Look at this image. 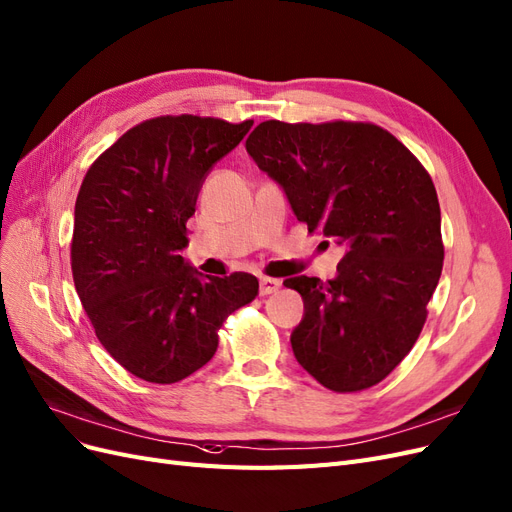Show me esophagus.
I'll return each instance as SVG.
<instances>
[{"label":"esophagus","mask_w":512,"mask_h":512,"mask_svg":"<svg viewBox=\"0 0 512 512\" xmlns=\"http://www.w3.org/2000/svg\"><path fill=\"white\" fill-rule=\"evenodd\" d=\"M281 288V281L279 279H273V277H260V294L267 296V294H273Z\"/></svg>","instance_id":"34e87169"}]
</instances>
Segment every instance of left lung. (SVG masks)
<instances>
[{"label":"left lung","mask_w":512,"mask_h":512,"mask_svg":"<svg viewBox=\"0 0 512 512\" xmlns=\"http://www.w3.org/2000/svg\"><path fill=\"white\" fill-rule=\"evenodd\" d=\"M245 150L309 233L347 250L334 279L284 281L305 303L290 337L298 364L332 392L377 385L413 349L443 271L430 173L370 122L267 120Z\"/></svg>","instance_id":"8db88e82"}]
</instances>
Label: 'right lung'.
<instances>
[{
    "label": "right lung",
    "mask_w": 512,
    "mask_h": 512,
    "mask_svg": "<svg viewBox=\"0 0 512 512\" xmlns=\"http://www.w3.org/2000/svg\"><path fill=\"white\" fill-rule=\"evenodd\" d=\"M252 125L150 118L84 175L72 237L76 292L99 343L139 379L175 383L205 366L226 317L258 294L250 273L203 277L182 258L207 173Z\"/></svg>",
    "instance_id": "1"
}]
</instances>
